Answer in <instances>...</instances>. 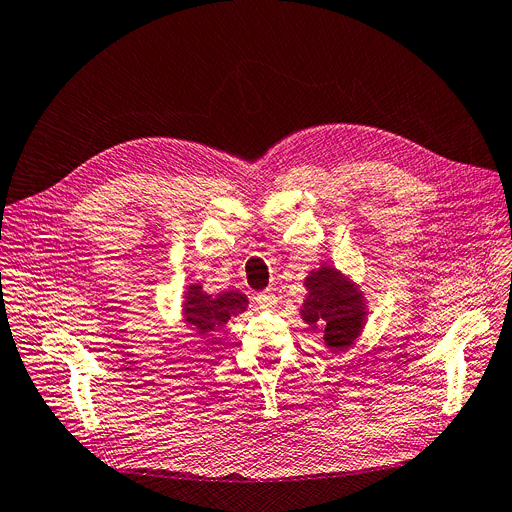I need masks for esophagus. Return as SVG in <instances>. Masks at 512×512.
<instances>
[{"instance_id":"34e87169","label":"esophagus","mask_w":512,"mask_h":512,"mask_svg":"<svg viewBox=\"0 0 512 512\" xmlns=\"http://www.w3.org/2000/svg\"><path fill=\"white\" fill-rule=\"evenodd\" d=\"M254 299H256V303H258V307H262V309H266V307H274V305L279 303L277 295H272V293H260V295H256Z\"/></svg>"}]
</instances>
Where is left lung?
<instances>
[{"mask_svg": "<svg viewBox=\"0 0 512 512\" xmlns=\"http://www.w3.org/2000/svg\"><path fill=\"white\" fill-rule=\"evenodd\" d=\"M309 297L301 307V316L311 328L322 326L324 340L332 350L352 344L363 328L365 303L359 291L348 285L342 274L322 266L305 279Z\"/></svg>", "mask_w": 512, "mask_h": 512, "instance_id": "obj_1", "label": "left lung"}]
</instances>
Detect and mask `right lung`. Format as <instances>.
Masks as SVG:
<instances>
[{
	"label": "right lung",
	"instance_id": "1",
	"mask_svg": "<svg viewBox=\"0 0 512 512\" xmlns=\"http://www.w3.org/2000/svg\"><path fill=\"white\" fill-rule=\"evenodd\" d=\"M248 299L242 293L225 291L219 295H207L201 285H190L186 291L184 313L186 322L196 334H209L225 326L231 316L246 311Z\"/></svg>",
	"mask_w": 512,
	"mask_h": 512
}]
</instances>
